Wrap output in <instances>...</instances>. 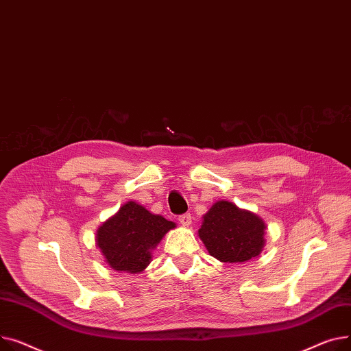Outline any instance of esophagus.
I'll return each instance as SVG.
<instances>
[{
  "mask_svg": "<svg viewBox=\"0 0 351 351\" xmlns=\"http://www.w3.org/2000/svg\"><path fill=\"white\" fill-rule=\"evenodd\" d=\"M178 222L181 223V225H184V226H189V225H191V214H181L180 217H178Z\"/></svg>",
  "mask_w": 351,
  "mask_h": 351,
  "instance_id": "obj_1",
  "label": "esophagus"
}]
</instances>
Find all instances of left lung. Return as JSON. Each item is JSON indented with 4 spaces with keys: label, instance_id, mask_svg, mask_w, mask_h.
<instances>
[{
    "label": "left lung",
    "instance_id": "obj_1",
    "mask_svg": "<svg viewBox=\"0 0 351 351\" xmlns=\"http://www.w3.org/2000/svg\"><path fill=\"white\" fill-rule=\"evenodd\" d=\"M202 218L198 237L211 256L235 263L261 254L266 225L256 214L222 199L215 202Z\"/></svg>",
    "mask_w": 351,
    "mask_h": 351
}]
</instances>
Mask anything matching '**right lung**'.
Returning a JSON list of instances; mask_svg holds the SVG:
<instances>
[{"label": "right lung", "instance_id": "obj_1", "mask_svg": "<svg viewBox=\"0 0 351 351\" xmlns=\"http://www.w3.org/2000/svg\"><path fill=\"white\" fill-rule=\"evenodd\" d=\"M173 228L174 222L129 201L99 226L96 245L112 269L140 274L150 263L152 251Z\"/></svg>", "mask_w": 351, "mask_h": 351}]
</instances>
